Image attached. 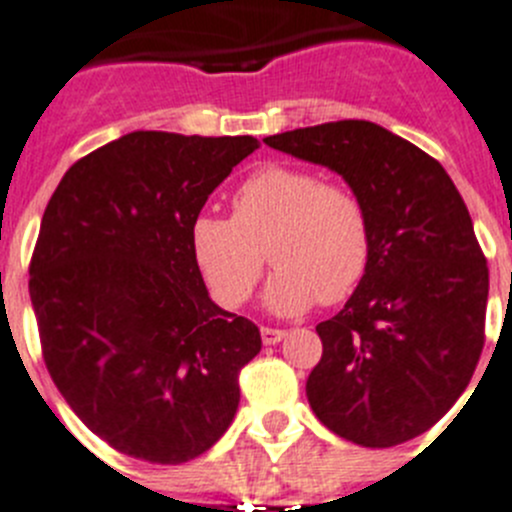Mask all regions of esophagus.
I'll list each match as a JSON object with an SVG mask.
<instances>
[{
    "mask_svg": "<svg viewBox=\"0 0 512 512\" xmlns=\"http://www.w3.org/2000/svg\"><path fill=\"white\" fill-rule=\"evenodd\" d=\"M287 337V330H276V327H261V340L264 345H276Z\"/></svg>",
    "mask_w": 512,
    "mask_h": 512,
    "instance_id": "esophagus-1",
    "label": "esophagus"
}]
</instances>
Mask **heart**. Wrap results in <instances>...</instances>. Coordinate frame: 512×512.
<instances>
[{"label":"heart","instance_id":"b5f03b06","mask_svg":"<svg viewBox=\"0 0 512 512\" xmlns=\"http://www.w3.org/2000/svg\"><path fill=\"white\" fill-rule=\"evenodd\" d=\"M192 259L225 309L248 302L269 251L274 276L264 302L276 314L307 312L314 302L340 304L370 266V215L342 182L297 164H266L233 195V218L198 215L190 228Z\"/></svg>","mask_w":512,"mask_h":512}]
</instances>
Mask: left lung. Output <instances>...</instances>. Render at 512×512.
<instances>
[{
  "mask_svg": "<svg viewBox=\"0 0 512 512\" xmlns=\"http://www.w3.org/2000/svg\"><path fill=\"white\" fill-rule=\"evenodd\" d=\"M342 175L370 215V266L317 325L314 416L360 447H396L437 424L485 345L487 261L442 164L373 121H330L264 139Z\"/></svg>",
  "mask_w": 512,
  "mask_h": 512,
  "instance_id": "1",
  "label": "left lung"
}]
</instances>
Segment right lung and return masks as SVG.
<instances>
[{"instance_id": "right-lung-1", "label": "right lung", "mask_w": 512, "mask_h": 512, "mask_svg": "<svg viewBox=\"0 0 512 512\" xmlns=\"http://www.w3.org/2000/svg\"><path fill=\"white\" fill-rule=\"evenodd\" d=\"M253 149V137L131 131L78 159L45 208L30 261L42 358L121 454L187 462L236 416L261 332L208 297L190 228Z\"/></svg>"}]
</instances>
